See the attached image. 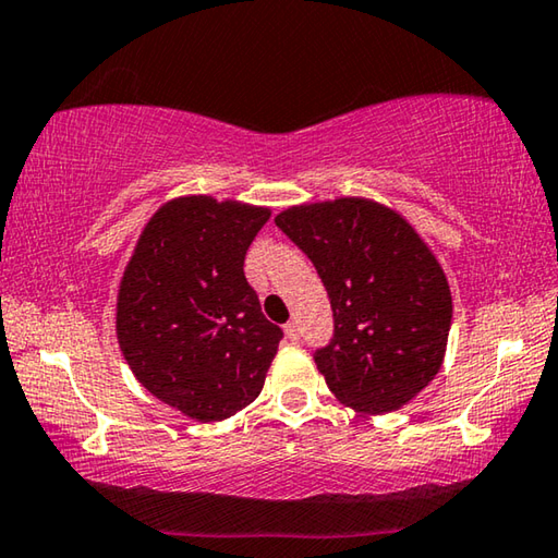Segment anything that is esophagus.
<instances>
[{
  "instance_id": "obj_1",
  "label": "esophagus",
  "mask_w": 558,
  "mask_h": 558,
  "mask_svg": "<svg viewBox=\"0 0 558 558\" xmlns=\"http://www.w3.org/2000/svg\"><path fill=\"white\" fill-rule=\"evenodd\" d=\"M284 333H287V339H289L291 343H299L301 333H299V326H296L294 322H289V324L284 326Z\"/></svg>"
}]
</instances>
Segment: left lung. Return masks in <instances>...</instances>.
I'll use <instances>...</instances> for the list:
<instances>
[{"instance_id": "left-lung-1", "label": "left lung", "mask_w": 558, "mask_h": 558, "mask_svg": "<svg viewBox=\"0 0 558 558\" xmlns=\"http://www.w3.org/2000/svg\"><path fill=\"white\" fill-rule=\"evenodd\" d=\"M322 277L333 339L314 353L336 398L365 415L410 403L440 371L452 294L403 215L365 197L294 205L274 217Z\"/></svg>"}]
</instances>
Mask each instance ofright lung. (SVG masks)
<instances>
[{"instance_id": "obj_1", "label": "right lung", "mask_w": 558, "mask_h": 558, "mask_svg": "<svg viewBox=\"0 0 558 558\" xmlns=\"http://www.w3.org/2000/svg\"><path fill=\"white\" fill-rule=\"evenodd\" d=\"M269 207L175 197L143 227L116 301V336L141 386L199 423L252 403L281 328L262 314L244 254Z\"/></svg>"}]
</instances>
